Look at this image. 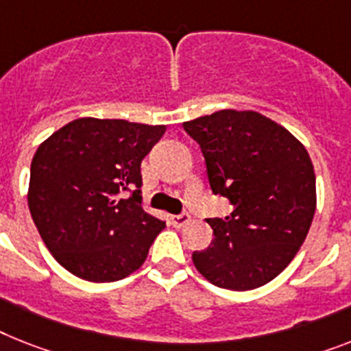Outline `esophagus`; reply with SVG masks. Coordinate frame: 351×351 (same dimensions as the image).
Wrapping results in <instances>:
<instances>
[{
	"mask_svg": "<svg viewBox=\"0 0 351 351\" xmlns=\"http://www.w3.org/2000/svg\"><path fill=\"white\" fill-rule=\"evenodd\" d=\"M192 217L188 215V213H179V215H172V224L176 228H182V226H186L190 222Z\"/></svg>",
	"mask_w": 351,
	"mask_h": 351,
	"instance_id": "1",
	"label": "esophagus"
}]
</instances>
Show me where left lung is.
<instances>
[{
	"instance_id": "8db88e82",
	"label": "left lung",
	"mask_w": 351,
	"mask_h": 351,
	"mask_svg": "<svg viewBox=\"0 0 351 351\" xmlns=\"http://www.w3.org/2000/svg\"><path fill=\"white\" fill-rule=\"evenodd\" d=\"M182 127L201 145L213 193L233 204L231 215L206 219L215 239L192 254L193 265L221 289H258L292 262L311 230V156L285 127L256 111L222 109Z\"/></svg>"
}]
</instances>
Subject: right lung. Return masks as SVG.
<instances>
[{"instance_id": "add662e5", "label": "right lung", "mask_w": 351, "mask_h": 351, "mask_svg": "<svg viewBox=\"0 0 351 351\" xmlns=\"http://www.w3.org/2000/svg\"><path fill=\"white\" fill-rule=\"evenodd\" d=\"M165 130L78 118L39 145L28 208L40 239L66 271L107 283L143 265L165 222L141 208V161Z\"/></svg>"}]
</instances>
